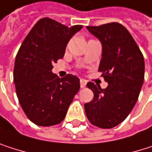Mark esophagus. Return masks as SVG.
Listing matches in <instances>:
<instances>
[{"label":"esophagus","mask_w":152,"mask_h":152,"mask_svg":"<svg viewBox=\"0 0 152 152\" xmlns=\"http://www.w3.org/2000/svg\"><path fill=\"white\" fill-rule=\"evenodd\" d=\"M80 88H85L86 87V85H87V81L85 80H80Z\"/></svg>","instance_id":"obj_1"}]
</instances>
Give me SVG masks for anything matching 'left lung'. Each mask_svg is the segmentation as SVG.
<instances>
[{"label": "left lung", "mask_w": 152, "mask_h": 152, "mask_svg": "<svg viewBox=\"0 0 152 152\" xmlns=\"http://www.w3.org/2000/svg\"><path fill=\"white\" fill-rule=\"evenodd\" d=\"M102 44L99 72L108 83L101 88L93 82L87 87L94 93L84 104L87 118L101 128H112L124 121L138 99L144 80L143 56L129 32L118 23L87 26Z\"/></svg>", "instance_id": "left-lung-1"}]
</instances>
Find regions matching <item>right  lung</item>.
Returning <instances> with one entry per match:
<instances>
[{"mask_svg": "<svg viewBox=\"0 0 152 152\" xmlns=\"http://www.w3.org/2000/svg\"><path fill=\"white\" fill-rule=\"evenodd\" d=\"M81 28L41 18L18 52L13 73L17 96L27 118L38 126L62 122L80 90L78 77L68 74L60 79L52 69L53 64L64 57L70 39Z\"/></svg>", "mask_w": 152, "mask_h": 152, "instance_id": "add662e5", "label": "right lung"}]
</instances>
